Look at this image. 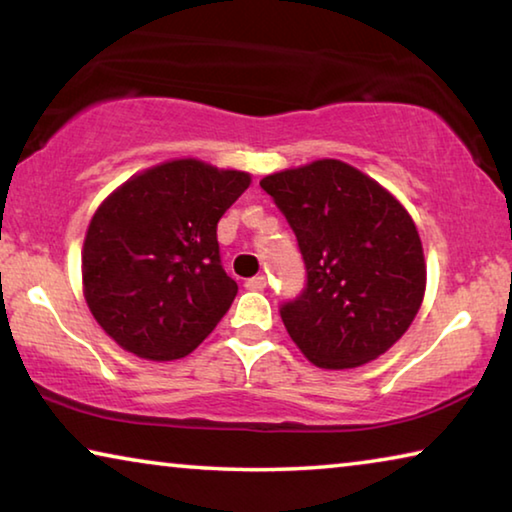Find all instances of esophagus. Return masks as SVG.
I'll use <instances>...</instances> for the list:
<instances>
[{"instance_id":"34e87169","label":"esophagus","mask_w":512,"mask_h":512,"mask_svg":"<svg viewBox=\"0 0 512 512\" xmlns=\"http://www.w3.org/2000/svg\"><path fill=\"white\" fill-rule=\"evenodd\" d=\"M244 287H246L248 291H264V289H266V277H264V275L250 277V280H246Z\"/></svg>"}]
</instances>
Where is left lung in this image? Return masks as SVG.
<instances>
[{
	"instance_id": "left-lung-1",
	"label": "left lung",
	"mask_w": 512,
	"mask_h": 512,
	"mask_svg": "<svg viewBox=\"0 0 512 512\" xmlns=\"http://www.w3.org/2000/svg\"><path fill=\"white\" fill-rule=\"evenodd\" d=\"M296 232L307 284L280 307L293 343L318 368L377 359L413 323L427 266L415 223L377 180L341 160L266 176Z\"/></svg>"
}]
</instances>
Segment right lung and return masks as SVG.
Returning <instances> with one entry per match:
<instances>
[{"label": "right lung", "instance_id": "obj_1", "mask_svg": "<svg viewBox=\"0 0 512 512\" xmlns=\"http://www.w3.org/2000/svg\"><path fill=\"white\" fill-rule=\"evenodd\" d=\"M246 171L171 160L115 189L83 244L92 316L121 348L151 361L192 352L230 309L216 223L246 192Z\"/></svg>", "mask_w": 512, "mask_h": 512}]
</instances>
